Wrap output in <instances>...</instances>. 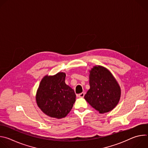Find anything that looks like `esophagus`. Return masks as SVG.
<instances>
[{
	"mask_svg": "<svg viewBox=\"0 0 148 148\" xmlns=\"http://www.w3.org/2000/svg\"><path fill=\"white\" fill-rule=\"evenodd\" d=\"M84 95H85V93L84 92H81V93L78 94V97L79 98H83L84 97Z\"/></svg>",
	"mask_w": 148,
	"mask_h": 148,
	"instance_id": "obj_1",
	"label": "esophagus"
}]
</instances>
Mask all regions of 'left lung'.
<instances>
[{
  "label": "left lung",
  "mask_w": 148,
  "mask_h": 148,
  "mask_svg": "<svg viewBox=\"0 0 148 148\" xmlns=\"http://www.w3.org/2000/svg\"><path fill=\"white\" fill-rule=\"evenodd\" d=\"M90 89L84 96L91 106L99 113L112 110L118 104L121 90L112 74L105 68L95 66L90 71Z\"/></svg>",
  "instance_id": "left-lung-1"
}]
</instances>
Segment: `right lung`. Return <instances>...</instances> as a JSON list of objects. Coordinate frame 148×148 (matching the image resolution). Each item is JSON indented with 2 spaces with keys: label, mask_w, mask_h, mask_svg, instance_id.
<instances>
[{
  "label": "right lung",
  "mask_w": 148,
  "mask_h": 148,
  "mask_svg": "<svg viewBox=\"0 0 148 148\" xmlns=\"http://www.w3.org/2000/svg\"><path fill=\"white\" fill-rule=\"evenodd\" d=\"M65 78V73H58L53 76H45L40 82L37 103L50 117L60 119L66 116L75 101L74 91L66 85Z\"/></svg>",
  "instance_id": "obj_1"
}]
</instances>
